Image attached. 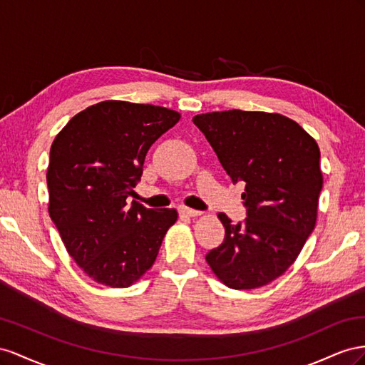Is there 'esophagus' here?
<instances>
[{"label": "esophagus", "mask_w": 365, "mask_h": 365, "mask_svg": "<svg viewBox=\"0 0 365 365\" xmlns=\"http://www.w3.org/2000/svg\"><path fill=\"white\" fill-rule=\"evenodd\" d=\"M179 214L183 215V217H197V215H200L202 212L200 211H195V210H191V207L182 206V207H179Z\"/></svg>", "instance_id": "1"}]
</instances>
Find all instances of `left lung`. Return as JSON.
Listing matches in <instances>:
<instances>
[{
    "label": "left lung",
    "instance_id": "left-lung-1",
    "mask_svg": "<svg viewBox=\"0 0 365 365\" xmlns=\"http://www.w3.org/2000/svg\"><path fill=\"white\" fill-rule=\"evenodd\" d=\"M192 122L232 182H245L247 217L225 226V240L206 254L214 275L231 289L269 284L290 267L314 231L322 188L319 148L299 125L278 113L212 111Z\"/></svg>",
    "mask_w": 365,
    "mask_h": 365
}]
</instances>
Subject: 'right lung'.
<instances>
[{
  "label": "right lung",
  "instance_id": "1",
  "mask_svg": "<svg viewBox=\"0 0 365 365\" xmlns=\"http://www.w3.org/2000/svg\"><path fill=\"white\" fill-rule=\"evenodd\" d=\"M179 120L165 107L103 101L73 116L51 143L48 214L70 257L99 284L139 281L177 220L175 210L127 199L150 147Z\"/></svg>",
  "mask_w": 365,
  "mask_h": 365
}]
</instances>
